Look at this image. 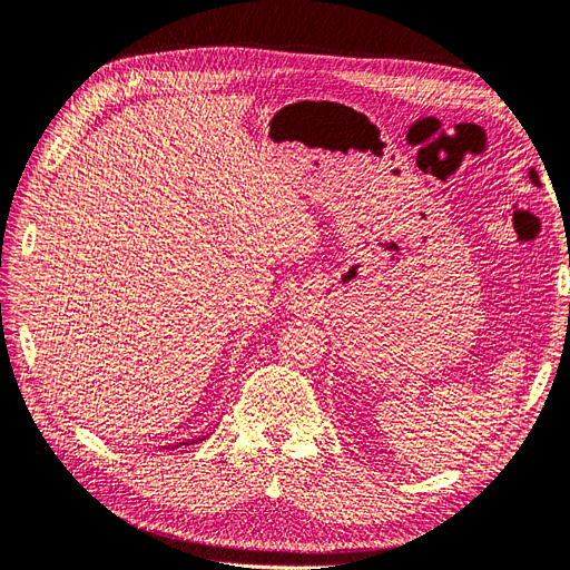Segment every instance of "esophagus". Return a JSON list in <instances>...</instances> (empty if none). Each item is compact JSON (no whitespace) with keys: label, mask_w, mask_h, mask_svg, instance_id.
Returning a JSON list of instances; mask_svg holds the SVG:
<instances>
[{"label":"esophagus","mask_w":570,"mask_h":570,"mask_svg":"<svg viewBox=\"0 0 570 570\" xmlns=\"http://www.w3.org/2000/svg\"><path fill=\"white\" fill-rule=\"evenodd\" d=\"M289 308L294 313H304L308 315L313 311V299L308 297V294H294V297L289 299Z\"/></svg>","instance_id":"34e87169"}]
</instances>
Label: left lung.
<instances>
[{
	"mask_svg": "<svg viewBox=\"0 0 570 570\" xmlns=\"http://www.w3.org/2000/svg\"><path fill=\"white\" fill-rule=\"evenodd\" d=\"M529 177H531V181H533V185H535V187H540V177H538L535 168H531V170H529Z\"/></svg>",
	"mask_w": 570,
	"mask_h": 570,
	"instance_id": "left-lung-1",
	"label": "left lung"
}]
</instances>
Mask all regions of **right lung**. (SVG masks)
Wrapping results in <instances>:
<instances>
[{
  "label": "right lung",
  "instance_id": "1",
  "mask_svg": "<svg viewBox=\"0 0 570 570\" xmlns=\"http://www.w3.org/2000/svg\"><path fill=\"white\" fill-rule=\"evenodd\" d=\"M206 435H198V438H194V440H185V442H179V444H175V446H185V444H194V442H198V440H203Z\"/></svg>",
  "mask_w": 570,
  "mask_h": 570
}]
</instances>
